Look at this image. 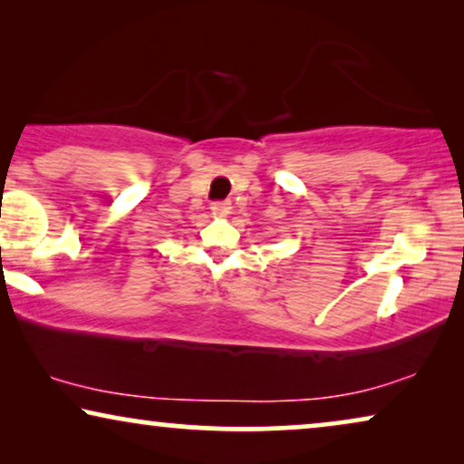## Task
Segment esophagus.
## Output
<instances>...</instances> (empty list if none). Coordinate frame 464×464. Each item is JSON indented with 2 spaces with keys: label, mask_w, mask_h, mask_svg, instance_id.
<instances>
[{
  "label": "esophagus",
  "mask_w": 464,
  "mask_h": 464,
  "mask_svg": "<svg viewBox=\"0 0 464 464\" xmlns=\"http://www.w3.org/2000/svg\"><path fill=\"white\" fill-rule=\"evenodd\" d=\"M230 208H232V205L227 200H219V202H213V205H211V211L218 215V218H226V215L230 213Z\"/></svg>",
  "instance_id": "34e87169"
}]
</instances>
